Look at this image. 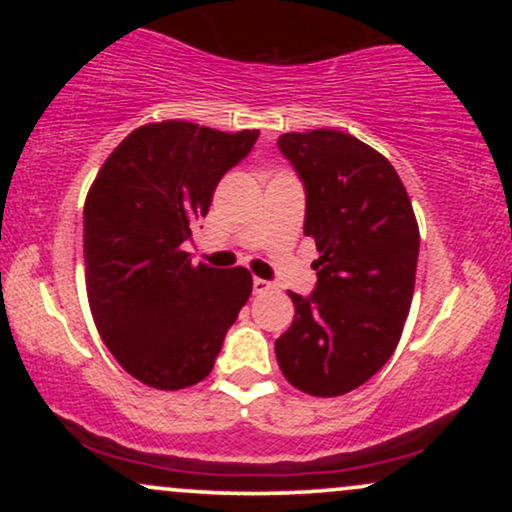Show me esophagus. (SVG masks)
<instances>
[{"label": "esophagus", "instance_id": "obj_1", "mask_svg": "<svg viewBox=\"0 0 512 512\" xmlns=\"http://www.w3.org/2000/svg\"><path fill=\"white\" fill-rule=\"evenodd\" d=\"M252 291L257 293V296H262V293H269V291H274V284H269V281H264V279H252Z\"/></svg>", "mask_w": 512, "mask_h": 512}]
</instances>
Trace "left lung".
Wrapping results in <instances>:
<instances>
[{
	"instance_id": "left-lung-1",
	"label": "left lung",
	"mask_w": 512,
	"mask_h": 512,
	"mask_svg": "<svg viewBox=\"0 0 512 512\" xmlns=\"http://www.w3.org/2000/svg\"><path fill=\"white\" fill-rule=\"evenodd\" d=\"M279 149L305 185V236L317 286L291 293V327L276 339L281 373L315 397L356 390L397 349L411 308L419 223L390 161L339 129L289 132Z\"/></svg>"
}]
</instances>
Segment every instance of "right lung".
I'll return each instance as SVG.
<instances>
[{
    "label": "right lung",
    "mask_w": 512,
    "mask_h": 512,
    "mask_svg": "<svg viewBox=\"0 0 512 512\" xmlns=\"http://www.w3.org/2000/svg\"><path fill=\"white\" fill-rule=\"evenodd\" d=\"M257 137V129L151 122L117 144L88 190V305L110 354L139 383L182 390L207 378L248 303V269L192 264L182 243Z\"/></svg>",
    "instance_id": "add662e5"
}]
</instances>
